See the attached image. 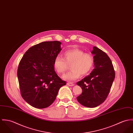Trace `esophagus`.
<instances>
[{
	"label": "esophagus",
	"instance_id": "esophagus-1",
	"mask_svg": "<svg viewBox=\"0 0 133 133\" xmlns=\"http://www.w3.org/2000/svg\"><path fill=\"white\" fill-rule=\"evenodd\" d=\"M67 84L69 86H73L74 85L73 83H71V82H68V83H67Z\"/></svg>",
	"mask_w": 133,
	"mask_h": 133
}]
</instances>
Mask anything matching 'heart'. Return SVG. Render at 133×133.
<instances>
[{
    "instance_id": "1",
    "label": "heart",
    "mask_w": 133,
    "mask_h": 133,
    "mask_svg": "<svg viewBox=\"0 0 133 133\" xmlns=\"http://www.w3.org/2000/svg\"><path fill=\"white\" fill-rule=\"evenodd\" d=\"M64 59L57 56L54 61V67L58 74L64 73L70 65V71L62 76L63 78L68 81H72L78 78L81 74L85 75L88 74L92 69L94 58L90 53H85L80 49L74 48L66 51L64 54Z\"/></svg>"
}]
</instances>
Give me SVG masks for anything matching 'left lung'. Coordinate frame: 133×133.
Segmentation results:
<instances>
[{"mask_svg":"<svg viewBox=\"0 0 133 133\" xmlns=\"http://www.w3.org/2000/svg\"><path fill=\"white\" fill-rule=\"evenodd\" d=\"M94 58V68L90 74L77 83L82 93L77 100L83 105L95 108L107 98L115 78V71L108 56L96 46L91 51Z\"/></svg>","mask_w":133,"mask_h":133,"instance_id":"8db88e82","label":"left lung"}]
</instances>
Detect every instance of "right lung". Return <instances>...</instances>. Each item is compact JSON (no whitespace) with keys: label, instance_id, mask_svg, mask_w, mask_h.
<instances>
[{"label":"right lung","instance_id":"right-lung-1","mask_svg":"<svg viewBox=\"0 0 133 133\" xmlns=\"http://www.w3.org/2000/svg\"><path fill=\"white\" fill-rule=\"evenodd\" d=\"M58 41L43 42L30 48L21 59L17 76L23 98L30 105L43 109L56 99L66 84L55 71L54 61L62 50Z\"/></svg>","mask_w":133,"mask_h":133}]
</instances>
